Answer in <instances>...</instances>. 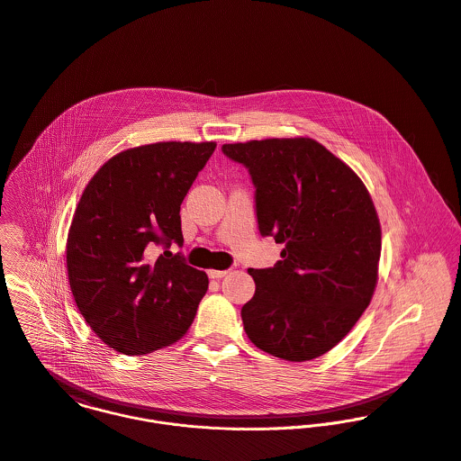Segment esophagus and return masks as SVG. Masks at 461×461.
<instances>
[{"label":"esophagus","mask_w":461,"mask_h":461,"mask_svg":"<svg viewBox=\"0 0 461 461\" xmlns=\"http://www.w3.org/2000/svg\"><path fill=\"white\" fill-rule=\"evenodd\" d=\"M228 274V270H215V268H210L208 270V277L210 279H221V277H224Z\"/></svg>","instance_id":"1"}]
</instances>
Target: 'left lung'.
<instances>
[{
  "label": "left lung",
  "instance_id": "left-lung-1",
  "mask_svg": "<svg viewBox=\"0 0 461 461\" xmlns=\"http://www.w3.org/2000/svg\"><path fill=\"white\" fill-rule=\"evenodd\" d=\"M256 185L261 235L283 244L272 268L248 272V338L274 357L304 362L332 350L369 306L378 283L382 228L357 173L311 138L226 143Z\"/></svg>",
  "mask_w": 461,
  "mask_h": 461
}]
</instances>
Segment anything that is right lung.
Listing matches in <instances>:
<instances>
[{
    "label": "right lung",
    "instance_id": "right-lung-1",
    "mask_svg": "<svg viewBox=\"0 0 461 461\" xmlns=\"http://www.w3.org/2000/svg\"><path fill=\"white\" fill-rule=\"evenodd\" d=\"M213 141H160L105 160L86 184L67 235L79 312L104 343L145 356L189 330L208 288L203 270L157 244H184L180 205Z\"/></svg>",
    "mask_w": 461,
    "mask_h": 461
}]
</instances>
